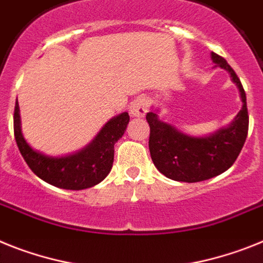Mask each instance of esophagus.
Returning <instances> with one entry per match:
<instances>
[{"instance_id":"1","label":"esophagus","mask_w":263,"mask_h":263,"mask_svg":"<svg viewBox=\"0 0 263 263\" xmlns=\"http://www.w3.org/2000/svg\"><path fill=\"white\" fill-rule=\"evenodd\" d=\"M147 111V100L145 97H140L134 100L129 107L130 116L134 118H142Z\"/></svg>"}]
</instances>
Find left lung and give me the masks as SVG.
I'll return each mask as SVG.
<instances>
[{"instance_id":"1","label":"left lung","mask_w":263,"mask_h":263,"mask_svg":"<svg viewBox=\"0 0 263 263\" xmlns=\"http://www.w3.org/2000/svg\"><path fill=\"white\" fill-rule=\"evenodd\" d=\"M210 55L215 66L230 74L241 96L242 109L228 126L209 136H190L159 120L158 109L146 114L153 163L163 176L178 182H201L226 172L235 162L248 137V106L241 81L225 58L213 51Z\"/></svg>"}]
</instances>
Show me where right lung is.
<instances>
[{"mask_svg": "<svg viewBox=\"0 0 263 263\" xmlns=\"http://www.w3.org/2000/svg\"><path fill=\"white\" fill-rule=\"evenodd\" d=\"M129 114L121 113L105 123L94 140L76 153L48 156L26 142L21 130L18 101L14 107V137L25 162L42 181L66 190L93 187L104 181L113 167L114 145L123 136Z\"/></svg>", "mask_w": 263, "mask_h": 263, "instance_id": "obj_1", "label": "right lung"}]
</instances>
